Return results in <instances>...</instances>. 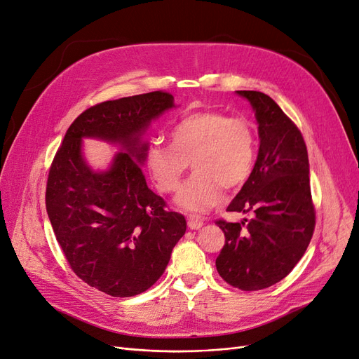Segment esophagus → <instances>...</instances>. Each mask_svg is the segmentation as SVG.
<instances>
[{
	"label": "esophagus",
	"mask_w": 359,
	"mask_h": 359,
	"mask_svg": "<svg viewBox=\"0 0 359 359\" xmlns=\"http://www.w3.org/2000/svg\"><path fill=\"white\" fill-rule=\"evenodd\" d=\"M187 226L190 227L191 231H198L201 229V227L203 226V220L202 219H198V217H189L187 219Z\"/></svg>",
	"instance_id": "1"
}]
</instances>
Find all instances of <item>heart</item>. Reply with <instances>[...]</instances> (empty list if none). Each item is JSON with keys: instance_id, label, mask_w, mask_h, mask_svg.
<instances>
[{"instance_id": "b5f03b06", "label": "heart", "mask_w": 359, "mask_h": 359, "mask_svg": "<svg viewBox=\"0 0 359 359\" xmlns=\"http://www.w3.org/2000/svg\"><path fill=\"white\" fill-rule=\"evenodd\" d=\"M170 145L153 140L145 166L161 191L177 190L190 161L193 175L175 196L180 210L203 214L219 203L226 189L238 187L253 169L256 140L241 118L205 111L189 115L172 128Z\"/></svg>"}]
</instances>
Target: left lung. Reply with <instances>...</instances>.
Masks as SVG:
<instances>
[{"instance_id":"8db88e82","label":"left lung","mask_w":359,"mask_h":359,"mask_svg":"<svg viewBox=\"0 0 359 359\" xmlns=\"http://www.w3.org/2000/svg\"><path fill=\"white\" fill-rule=\"evenodd\" d=\"M257 121L255 168L227 211L253 212L241 223L217 222L224 245L215 266L231 286L260 290L278 283L306 253L314 231L307 147L297 126L269 95L236 91Z\"/></svg>"}]
</instances>
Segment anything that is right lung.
Returning <instances> with one entry per match:
<instances>
[{"label": "right lung", "instance_id": "add662e5", "mask_svg": "<svg viewBox=\"0 0 359 359\" xmlns=\"http://www.w3.org/2000/svg\"><path fill=\"white\" fill-rule=\"evenodd\" d=\"M175 107L169 93L103 102L82 112L52 161L46 210L74 274L111 297H135L165 273L186 233L184 215L166 210L148 189L142 168L151 123ZM83 138L120 148L106 170H93Z\"/></svg>", "mask_w": 359, "mask_h": 359}]
</instances>
